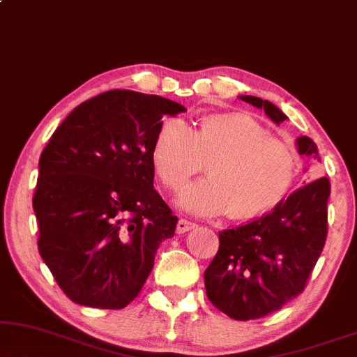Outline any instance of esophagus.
<instances>
[{
	"label": "esophagus",
	"instance_id": "obj_1",
	"mask_svg": "<svg viewBox=\"0 0 357 357\" xmlns=\"http://www.w3.org/2000/svg\"><path fill=\"white\" fill-rule=\"evenodd\" d=\"M197 225L194 222H189V220H184V218H181V220L178 222V225H176V231L178 234H186V231L192 230V228H196Z\"/></svg>",
	"mask_w": 357,
	"mask_h": 357
}]
</instances>
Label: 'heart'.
<instances>
[{
    "label": "heart",
    "mask_w": 357,
    "mask_h": 357,
    "mask_svg": "<svg viewBox=\"0 0 357 357\" xmlns=\"http://www.w3.org/2000/svg\"><path fill=\"white\" fill-rule=\"evenodd\" d=\"M204 161L208 178L189 184L178 199L184 211L197 215H258L281 201L296 176L291 149L251 119L218 114L204 117L194 130L183 119L163 121L153 165L165 186L181 189Z\"/></svg>",
    "instance_id": "obj_1"
}]
</instances>
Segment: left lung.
<instances>
[{
  "mask_svg": "<svg viewBox=\"0 0 357 357\" xmlns=\"http://www.w3.org/2000/svg\"><path fill=\"white\" fill-rule=\"evenodd\" d=\"M241 101L281 123L287 116L256 96ZM298 153L318 158L315 142L302 135ZM320 160V158H318ZM330 179L320 178L292 192L266 215L218 231V251L204 273L208 301L234 320H256L303 292L328 234Z\"/></svg>",
  "mask_w": 357,
  "mask_h": 357,
  "instance_id": "8db88e82",
  "label": "left lung"
}]
</instances>
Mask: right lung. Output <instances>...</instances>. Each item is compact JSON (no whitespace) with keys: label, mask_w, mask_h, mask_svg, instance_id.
Listing matches in <instances>:
<instances>
[{"label":"right lung","mask_w":357,"mask_h":357,"mask_svg":"<svg viewBox=\"0 0 357 357\" xmlns=\"http://www.w3.org/2000/svg\"><path fill=\"white\" fill-rule=\"evenodd\" d=\"M186 107L112 89L79 104L39 160L32 199L39 253L75 303L119 310L144 287L178 217L153 188V145L165 116Z\"/></svg>","instance_id":"right-lung-1"}]
</instances>
